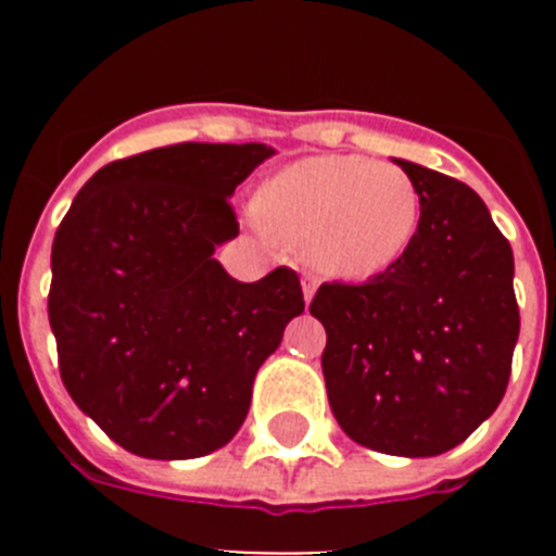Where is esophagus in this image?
<instances>
[{
  "label": "esophagus",
  "instance_id": "obj_1",
  "mask_svg": "<svg viewBox=\"0 0 556 556\" xmlns=\"http://www.w3.org/2000/svg\"><path fill=\"white\" fill-rule=\"evenodd\" d=\"M317 287H320V281L314 278V275H303V301H306V306L312 303L314 292H317Z\"/></svg>",
  "mask_w": 556,
  "mask_h": 556
}]
</instances>
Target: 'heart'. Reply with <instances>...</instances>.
<instances>
[{"label": "heart", "instance_id": "1", "mask_svg": "<svg viewBox=\"0 0 556 556\" xmlns=\"http://www.w3.org/2000/svg\"><path fill=\"white\" fill-rule=\"evenodd\" d=\"M258 217L306 248L339 281H372L415 248L424 198L406 169L362 155H312L283 166L258 194Z\"/></svg>", "mask_w": 556, "mask_h": 556}]
</instances>
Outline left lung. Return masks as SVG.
<instances>
[{"mask_svg": "<svg viewBox=\"0 0 556 556\" xmlns=\"http://www.w3.org/2000/svg\"><path fill=\"white\" fill-rule=\"evenodd\" d=\"M424 198L415 248L367 283H323V376L353 443L437 456L465 443L507 392L520 314L513 248L484 200L443 172L392 159Z\"/></svg>", "mask_w": 556, "mask_h": 556, "instance_id": "obj_1", "label": "left lung"}]
</instances>
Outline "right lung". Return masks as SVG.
I'll return each instance as SVG.
<instances>
[{
  "mask_svg": "<svg viewBox=\"0 0 556 556\" xmlns=\"http://www.w3.org/2000/svg\"><path fill=\"white\" fill-rule=\"evenodd\" d=\"M273 155L258 141H186L113 161L58 228L49 326L63 387L130 454L228 445L255 372L303 314L292 269L242 283L214 258L239 233L228 198Z\"/></svg>",
  "mask_w": 556,
  "mask_h": 556,
  "instance_id": "right-lung-1",
  "label": "right lung"
}]
</instances>
